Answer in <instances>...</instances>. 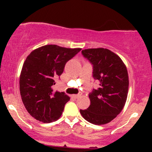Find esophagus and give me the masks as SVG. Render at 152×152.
<instances>
[{"label": "esophagus", "instance_id": "34e87169", "mask_svg": "<svg viewBox=\"0 0 152 152\" xmlns=\"http://www.w3.org/2000/svg\"><path fill=\"white\" fill-rule=\"evenodd\" d=\"M79 96H80V94H74V95H72V97L74 99H77Z\"/></svg>", "mask_w": 152, "mask_h": 152}]
</instances>
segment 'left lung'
<instances>
[{
  "label": "left lung",
  "mask_w": 152,
  "mask_h": 152,
  "mask_svg": "<svg viewBox=\"0 0 152 152\" xmlns=\"http://www.w3.org/2000/svg\"><path fill=\"white\" fill-rule=\"evenodd\" d=\"M82 55L93 66V78L99 82L97 89L88 94L91 104L80 110L87 121L105 124L120 114L125 105L129 90V76L119 56L106 48H88Z\"/></svg>",
  "instance_id": "left-lung-1"
}]
</instances>
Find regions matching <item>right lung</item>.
<instances>
[{
  "label": "right lung",
  "instance_id": "obj_1",
  "mask_svg": "<svg viewBox=\"0 0 152 152\" xmlns=\"http://www.w3.org/2000/svg\"><path fill=\"white\" fill-rule=\"evenodd\" d=\"M81 50L46 45L27 56L20 76V93L26 110L36 120L50 123L61 117L70 97L53 90L54 79Z\"/></svg>",
  "mask_w": 152,
  "mask_h": 152
}]
</instances>
